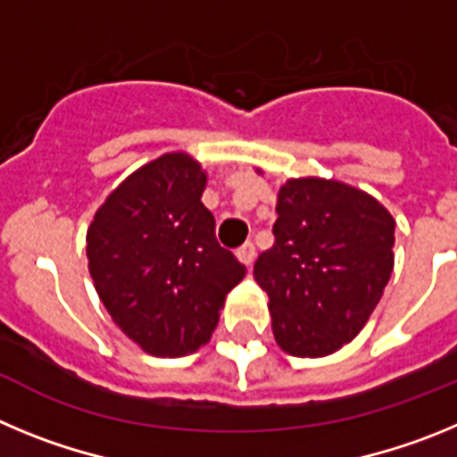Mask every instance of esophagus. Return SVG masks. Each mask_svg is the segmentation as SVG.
<instances>
[{
    "mask_svg": "<svg viewBox=\"0 0 457 457\" xmlns=\"http://www.w3.org/2000/svg\"><path fill=\"white\" fill-rule=\"evenodd\" d=\"M236 256H237V261H240V263L252 265L253 258H256V247H253L252 242H245V245H242V247L236 252Z\"/></svg>",
    "mask_w": 457,
    "mask_h": 457,
    "instance_id": "1",
    "label": "esophagus"
}]
</instances>
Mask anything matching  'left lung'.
Masks as SVG:
<instances>
[{"mask_svg":"<svg viewBox=\"0 0 457 457\" xmlns=\"http://www.w3.org/2000/svg\"><path fill=\"white\" fill-rule=\"evenodd\" d=\"M274 247L253 277L270 297L272 332L295 357H325L369 322L394 270V217L338 180L281 185Z\"/></svg>","mask_w":457,"mask_h":457,"instance_id":"1","label":"left lung"}]
</instances>
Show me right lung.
I'll use <instances>...</instances> for the list:
<instances>
[{
  "label": "right lung",
  "instance_id": "right-lung-1",
  "mask_svg": "<svg viewBox=\"0 0 457 457\" xmlns=\"http://www.w3.org/2000/svg\"><path fill=\"white\" fill-rule=\"evenodd\" d=\"M205 171L185 153L137 169L87 231L88 272L120 332L155 357H183L210 341L245 265L215 237L201 204Z\"/></svg>",
  "mask_w": 457,
  "mask_h": 457
}]
</instances>
